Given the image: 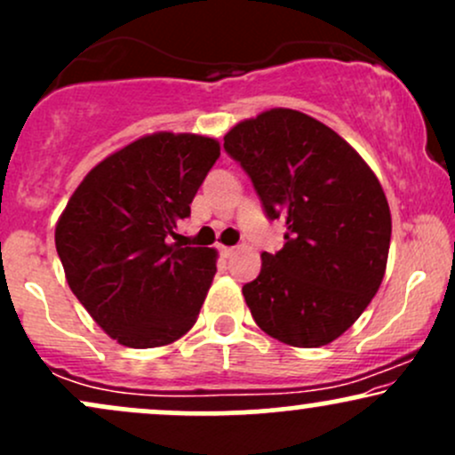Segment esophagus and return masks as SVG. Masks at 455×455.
<instances>
[{
    "label": "esophagus",
    "mask_w": 455,
    "mask_h": 455,
    "mask_svg": "<svg viewBox=\"0 0 455 455\" xmlns=\"http://www.w3.org/2000/svg\"><path fill=\"white\" fill-rule=\"evenodd\" d=\"M220 254L224 259H231L235 254V248H231V245H220Z\"/></svg>",
    "instance_id": "esophagus-1"
}]
</instances>
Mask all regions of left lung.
<instances>
[{"instance_id":"left-lung-1","label":"left lung","mask_w":455,"mask_h":455,"mask_svg":"<svg viewBox=\"0 0 455 455\" xmlns=\"http://www.w3.org/2000/svg\"><path fill=\"white\" fill-rule=\"evenodd\" d=\"M252 180L269 220L286 222L284 248L260 254L243 284L252 318L275 340L325 347L362 316L387 267L391 213L377 175L325 124L271 108L224 137Z\"/></svg>"}]
</instances>
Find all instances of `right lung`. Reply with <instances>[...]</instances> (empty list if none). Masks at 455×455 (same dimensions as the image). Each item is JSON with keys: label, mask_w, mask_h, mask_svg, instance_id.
Masks as SVG:
<instances>
[{"label": "right lung", "mask_w": 455, "mask_h": 455, "mask_svg": "<svg viewBox=\"0 0 455 455\" xmlns=\"http://www.w3.org/2000/svg\"><path fill=\"white\" fill-rule=\"evenodd\" d=\"M218 158L201 134L140 137L93 166L57 220L68 286L124 347H164L196 323L218 252L173 239Z\"/></svg>", "instance_id": "add662e5"}]
</instances>
